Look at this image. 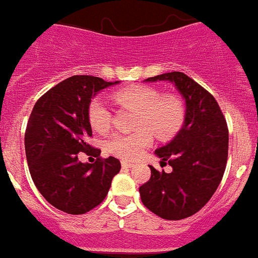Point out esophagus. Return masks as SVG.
I'll list each match as a JSON object with an SVG mask.
<instances>
[{
	"mask_svg": "<svg viewBox=\"0 0 258 258\" xmlns=\"http://www.w3.org/2000/svg\"><path fill=\"white\" fill-rule=\"evenodd\" d=\"M121 165L123 168H135V163L133 162H127V161H122Z\"/></svg>",
	"mask_w": 258,
	"mask_h": 258,
	"instance_id": "1",
	"label": "esophagus"
}]
</instances>
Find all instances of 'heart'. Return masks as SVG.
I'll return each instance as SVG.
<instances>
[{
    "mask_svg": "<svg viewBox=\"0 0 258 258\" xmlns=\"http://www.w3.org/2000/svg\"><path fill=\"white\" fill-rule=\"evenodd\" d=\"M116 104L136 110L132 133H116L106 142V150L121 159H137L154 140V133L161 140L176 135L184 122L183 100L177 95H159L157 89L144 85L125 86L112 93ZM88 121L97 133H106L111 126V112L101 99H93L88 107Z\"/></svg>",
    "mask_w": 258,
    "mask_h": 258,
    "instance_id": "1",
    "label": "heart"
}]
</instances>
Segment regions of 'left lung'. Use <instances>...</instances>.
Returning <instances> with one entry per match:
<instances>
[{
	"label": "left lung",
	"mask_w": 258,
	"mask_h": 258,
	"mask_svg": "<svg viewBox=\"0 0 258 258\" xmlns=\"http://www.w3.org/2000/svg\"><path fill=\"white\" fill-rule=\"evenodd\" d=\"M146 81H169L185 100L181 131L155 151L161 165L172 172L151 169V177L139 188L144 206L165 220L192 216L216 192L228 157V127L219 103L208 90L180 71Z\"/></svg>",
	"instance_id": "obj_1"
}]
</instances>
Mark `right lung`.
I'll list each match as a JSON object with an SVG mask.
<instances>
[{
	"label": "right lung",
	"mask_w": 258,
	"mask_h": 258,
	"mask_svg": "<svg viewBox=\"0 0 258 258\" xmlns=\"http://www.w3.org/2000/svg\"><path fill=\"white\" fill-rule=\"evenodd\" d=\"M92 75H73L35 103L24 133L26 158L35 187L52 206L69 214H84L100 205L121 170L114 157L82 163L80 152L100 155L86 139L92 136L88 107L92 97L116 85Z\"/></svg>",
	"instance_id": "right-lung-1"
}]
</instances>
